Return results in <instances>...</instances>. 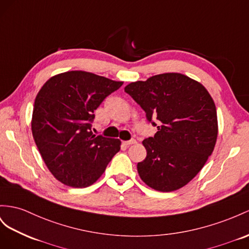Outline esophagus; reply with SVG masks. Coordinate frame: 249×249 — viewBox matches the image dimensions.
<instances>
[{"instance_id":"34e87169","label":"esophagus","mask_w":249,"mask_h":249,"mask_svg":"<svg viewBox=\"0 0 249 249\" xmlns=\"http://www.w3.org/2000/svg\"><path fill=\"white\" fill-rule=\"evenodd\" d=\"M136 143H137V141H136L135 139H131V140H129V141L124 142L125 145H132V144H136Z\"/></svg>"}]
</instances>
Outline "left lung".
<instances>
[{"instance_id": "left-lung-1", "label": "left lung", "mask_w": 249, "mask_h": 249, "mask_svg": "<svg viewBox=\"0 0 249 249\" xmlns=\"http://www.w3.org/2000/svg\"><path fill=\"white\" fill-rule=\"evenodd\" d=\"M157 126L155 137L143 141L147 151L138 163L145 184L163 193L185 186L205 165L218 137L213 98L201 83L170 72L132 82L125 87ZM152 118L158 120L157 125Z\"/></svg>"}]
</instances>
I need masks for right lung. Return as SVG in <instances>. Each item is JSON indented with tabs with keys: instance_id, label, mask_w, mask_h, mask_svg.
<instances>
[{
	"instance_id": "1",
	"label": "right lung",
	"mask_w": 249,
	"mask_h": 249,
	"mask_svg": "<svg viewBox=\"0 0 249 249\" xmlns=\"http://www.w3.org/2000/svg\"><path fill=\"white\" fill-rule=\"evenodd\" d=\"M123 82L73 70L50 78L35 100L31 130L47 168L67 186H90L120 150L121 141L95 136L93 111Z\"/></svg>"
}]
</instances>
